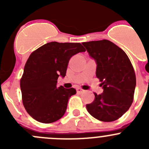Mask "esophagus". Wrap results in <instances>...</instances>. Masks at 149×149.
I'll use <instances>...</instances> for the list:
<instances>
[{
    "label": "esophagus",
    "instance_id": "obj_1",
    "mask_svg": "<svg viewBox=\"0 0 149 149\" xmlns=\"http://www.w3.org/2000/svg\"><path fill=\"white\" fill-rule=\"evenodd\" d=\"M84 90L82 89L81 88H79V87H78V88H76V91H77V93H81Z\"/></svg>",
    "mask_w": 149,
    "mask_h": 149
}]
</instances>
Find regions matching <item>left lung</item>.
Here are the masks:
<instances>
[{
    "label": "left lung",
    "instance_id": "8db88e82",
    "mask_svg": "<svg viewBox=\"0 0 149 149\" xmlns=\"http://www.w3.org/2000/svg\"><path fill=\"white\" fill-rule=\"evenodd\" d=\"M82 44L96 61V76L104 89L101 94L94 93V101L86 104L87 111L100 121L116 120L133 103L136 85L133 65L125 52L109 40Z\"/></svg>",
    "mask_w": 149,
    "mask_h": 149
}]
</instances>
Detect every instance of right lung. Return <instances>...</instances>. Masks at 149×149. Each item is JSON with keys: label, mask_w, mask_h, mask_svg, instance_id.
Masks as SVG:
<instances>
[{"label": "right lung", "mask_w": 149, "mask_h": 149, "mask_svg": "<svg viewBox=\"0 0 149 149\" xmlns=\"http://www.w3.org/2000/svg\"><path fill=\"white\" fill-rule=\"evenodd\" d=\"M86 49L81 43L51 42L31 52L20 80L22 102L37 121L51 123L61 119L75 88L57 87L59 76L65 77L70 58Z\"/></svg>", "instance_id": "right-lung-1"}]
</instances>
